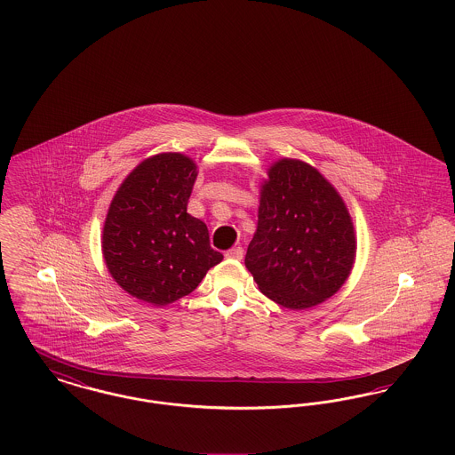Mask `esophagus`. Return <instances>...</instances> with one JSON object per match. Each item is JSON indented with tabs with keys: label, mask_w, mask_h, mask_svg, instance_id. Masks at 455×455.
I'll return each instance as SVG.
<instances>
[{
	"label": "esophagus",
	"mask_w": 455,
	"mask_h": 455,
	"mask_svg": "<svg viewBox=\"0 0 455 455\" xmlns=\"http://www.w3.org/2000/svg\"><path fill=\"white\" fill-rule=\"evenodd\" d=\"M228 259H237L240 260L243 258V249L242 247H235V249H232V251H228L227 254H225Z\"/></svg>",
	"instance_id": "obj_1"
}]
</instances>
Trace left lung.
<instances>
[{
	"mask_svg": "<svg viewBox=\"0 0 455 455\" xmlns=\"http://www.w3.org/2000/svg\"><path fill=\"white\" fill-rule=\"evenodd\" d=\"M355 254L353 221L332 184L302 160L275 162L245 254L260 291L291 310L314 307L345 284Z\"/></svg>",
	"mask_w": 455,
	"mask_h": 455,
	"instance_id": "8db88e82",
	"label": "left lung"
}]
</instances>
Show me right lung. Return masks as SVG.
Masks as SVG:
<instances>
[{
  "instance_id": "add662e5",
  "label": "right lung",
  "mask_w": 455,
  "mask_h": 455,
  "mask_svg": "<svg viewBox=\"0 0 455 455\" xmlns=\"http://www.w3.org/2000/svg\"><path fill=\"white\" fill-rule=\"evenodd\" d=\"M182 153H158L124 179L108 206L102 254L110 276L143 302L167 305L191 291L223 256L208 227L188 213L197 171Z\"/></svg>"
}]
</instances>
